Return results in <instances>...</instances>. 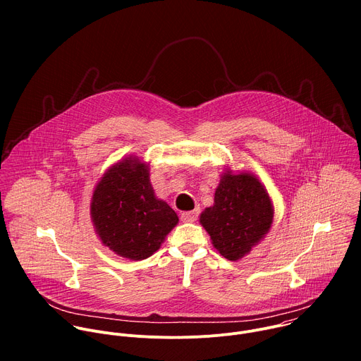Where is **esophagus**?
<instances>
[{
    "mask_svg": "<svg viewBox=\"0 0 361 361\" xmlns=\"http://www.w3.org/2000/svg\"><path fill=\"white\" fill-rule=\"evenodd\" d=\"M197 217H198V210H197V209L192 210V212H184V213H181V220L185 221V223H192V221L197 220Z\"/></svg>",
    "mask_w": 361,
    "mask_h": 361,
    "instance_id": "34e87169",
    "label": "esophagus"
}]
</instances>
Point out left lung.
I'll list each match as a JSON object with an SVG mask.
<instances>
[{
  "label": "left lung",
  "mask_w": 361,
  "mask_h": 361,
  "mask_svg": "<svg viewBox=\"0 0 361 361\" xmlns=\"http://www.w3.org/2000/svg\"><path fill=\"white\" fill-rule=\"evenodd\" d=\"M274 207L266 185L248 171L224 170L214 204L200 214L214 248L230 262H238L270 231Z\"/></svg>",
  "instance_id": "obj_1"
}]
</instances>
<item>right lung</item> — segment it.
<instances>
[{"label": "right lung", "instance_id": "add662e5", "mask_svg": "<svg viewBox=\"0 0 361 361\" xmlns=\"http://www.w3.org/2000/svg\"><path fill=\"white\" fill-rule=\"evenodd\" d=\"M90 214L102 245L133 262L156 252L178 223L177 213L154 192L149 164L137 156L121 159L102 174Z\"/></svg>", "mask_w": 361, "mask_h": 361}]
</instances>
